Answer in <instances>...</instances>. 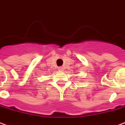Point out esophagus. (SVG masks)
Wrapping results in <instances>:
<instances>
[{"label": "esophagus", "mask_w": 125, "mask_h": 125, "mask_svg": "<svg viewBox=\"0 0 125 125\" xmlns=\"http://www.w3.org/2000/svg\"><path fill=\"white\" fill-rule=\"evenodd\" d=\"M59 69H60V70H62L63 68H62V66H60V67H59Z\"/></svg>", "instance_id": "34e87169"}]
</instances>
